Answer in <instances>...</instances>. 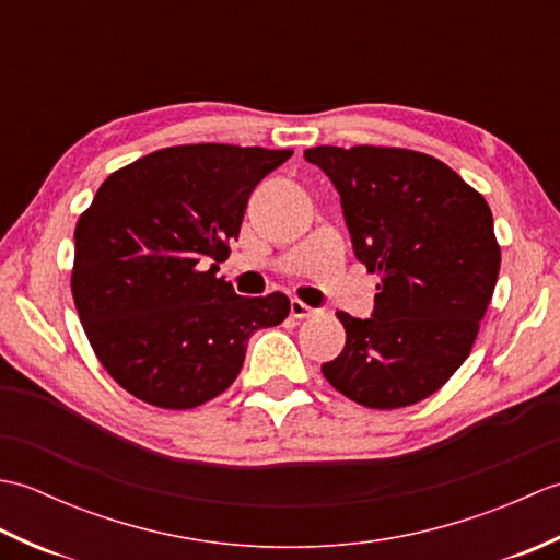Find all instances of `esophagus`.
I'll use <instances>...</instances> for the list:
<instances>
[{"instance_id":"34e87169","label":"esophagus","mask_w":560,"mask_h":560,"mask_svg":"<svg viewBox=\"0 0 560 560\" xmlns=\"http://www.w3.org/2000/svg\"><path fill=\"white\" fill-rule=\"evenodd\" d=\"M291 315H293L295 319L313 317V315H315V307H311V305L303 303V301H299V299H293V301H291Z\"/></svg>"}]
</instances>
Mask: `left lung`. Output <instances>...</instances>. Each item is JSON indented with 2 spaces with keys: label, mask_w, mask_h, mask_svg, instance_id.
Here are the masks:
<instances>
[{
  "label": "left lung",
  "mask_w": 560,
  "mask_h": 560,
  "mask_svg": "<svg viewBox=\"0 0 560 560\" xmlns=\"http://www.w3.org/2000/svg\"><path fill=\"white\" fill-rule=\"evenodd\" d=\"M341 195L353 253L377 273L371 319L339 311L347 343L327 383L368 409L431 397L467 361L501 269L481 192L428 153L399 147H313Z\"/></svg>",
  "instance_id": "8db88e82"
}]
</instances>
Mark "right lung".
Masks as SVG:
<instances>
[{"mask_svg": "<svg viewBox=\"0 0 560 560\" xmlns=\"http://www.w3.org/2000/svg\"><path fill=\"white\" fill-rule=\"evenodd\" d=\"M291 149L183 144L108 175L74 231L71 295L117 385L159 409H195L229 389L247 341L291 303L237 295L217 277L247 199Z\"/></svg>", "mask_w": 560, "mask_h": 560, "instance_id": "obj_1", "label": "right lung"}]
</instances>
